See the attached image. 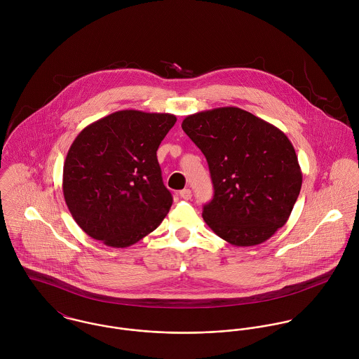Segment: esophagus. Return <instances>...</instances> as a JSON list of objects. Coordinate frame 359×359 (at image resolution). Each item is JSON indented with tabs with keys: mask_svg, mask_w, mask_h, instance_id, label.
<instances>
[{
	"mask_svg": "<svg viewBox=\"0 0 359 359\" xmlns=\"http://www.w3.org/2000/svg\"><path fill=\"white\" fill-rule=\"evenodd\" d=\"M180 196L185 201H189L192 198V191L191 189H182V191H180Z\"/></svg>",
	"mask_w": 359,
	"mask_h": 359,
	"instance_id": "obj_1",
	"label": "esophagus"
}]
</instances>
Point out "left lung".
<instances>
[{"label":"left lung","instance_id":"1","mask_svg":"<svg viewBox=\"0 0 359 359\" xmlns=\"http://www.w3.org/2000/svg\"><path fill=\"white\" fill-rule=\"evenodd\" d=\"M182 130L208 163L214 196L202 215L215 235L256 246L286 224L303 174L285 133L233 106L187 116Z\"/></svg>","mask_w":359,"mask_h":359}]
</instances>
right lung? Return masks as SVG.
Instances as JSON below:
<instances>
[{
    "label": "right lung",
    "instance_id": "add662e5",
    "mask_svg": "<svg viewBox=\"0 0 359 359\" xmlns=\"http://www.w3.org/2000/svg\"><path fill=\"white\" fill-rule=\"evenodd\" d=\"M177 117L120 110L87 126L63 164V196L79 226L110 248L154 231L172 205L156 152Z\"/></svg>",
    "mask_w": 359,
    "mask_h": 359
}]
</instances>
